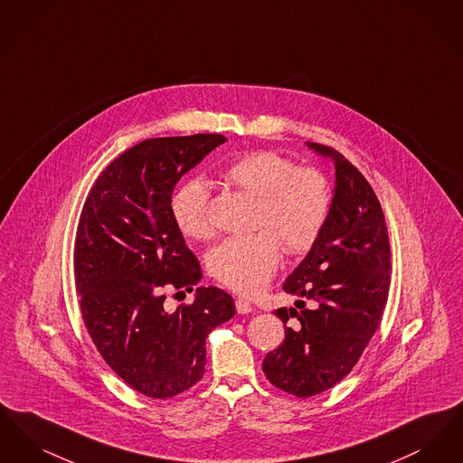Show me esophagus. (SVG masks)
<instances>
[{
  "mask_svg": "<svg viewBox=\"0 0 463 463\" xmlns=\"http://www.w3.org/2000/svg\"><path fill=\"white\" fill-rule=\"evenodd\" d=\"M236 310H238V314H248V312L253 310V306L244 298H238L236 300Z\"/></svg>",
  "mask_w": 463,
  "mask_h": 463,
  "instance_id": "obj_1",
  "label": "esophagus"
}]
</instances>
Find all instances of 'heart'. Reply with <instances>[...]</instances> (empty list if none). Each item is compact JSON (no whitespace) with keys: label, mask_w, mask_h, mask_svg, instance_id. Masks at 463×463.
I'll use <instances>...</instances> for the list:
<instances>
[{"label":"heart","mask_w":463,"mask_h":463,"mask_svg":"<svg viewBox=\"0 0 463 463\" xmlns=\"http://www.w3.org/2000/svg\"><path fill=\"white\" fill-rule=\"evenodd\" d=\"M222 178L242 193L255 196L253 225L260 231L221 242L208 259L212 276L241 295H255L267 285L288 255H302L319 240L330 217L333 193L325 172L297 166L293 159L274 151H251L222 168ZM210 185L187 180L172 198V215L182 234L210 240Z\"/></svg>","instance_id":"b5f03b06"}]
</instances>
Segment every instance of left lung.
Returning a JSON list of instances; mask_svg holds the SVG:
<instances>
[{
  "instance_id": "8db88e82",
  "label": "left lung",
  "mask_w": 463,
  "mask_h": 463,
  "mask_svg": "<svg viewBox=\"0 0 463 463\" xmlns=\"http://www.w3.org/2000/svg\"><path fill=\"white\" fill-rule=\"evenodd\" d=\"M308 147L333 159L335 196L319 240L283 285L300 300L276 310L285 340L262 363L267 380L297 397L321 394L353 372L391 285L389 232L373 187L333 147Z\"/></svg>"
}]
</instances>
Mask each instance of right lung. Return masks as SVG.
<instances>
[{"mask_svg": "<svg viewBox=\"0 0 463 463\" xmlns=\"http://www.w3.org/2000/svg\"><path fill=\"white\" fill-rule=\"evenodd\" d=\"M225 142L219 133L147 138L95 180L74 241L80 310L97 351L123 382L153 399L191 389L204 374L206 336L236 307L221 288L166 310L165 291H193L201 267L172 215L185 172Z\"/></svg>", "mask_w": 463, "mask_h": 463, "instance_id": "right-lung-1", "label": "right lung"}]
</instances>
